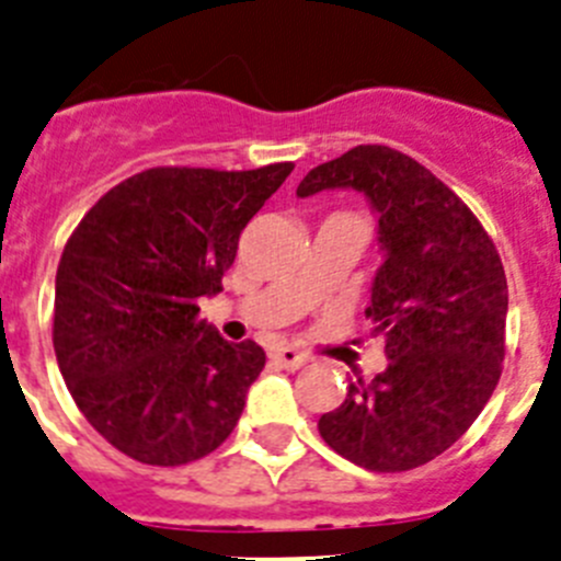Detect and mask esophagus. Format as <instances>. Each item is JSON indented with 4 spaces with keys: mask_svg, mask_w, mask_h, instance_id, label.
I'll return each mask as SVG.
<instances>
[{
    "mask_svg": "<svg viewBox=\"0 0 561 561\" xmlns=\"http://www.w3.org/2000/svg\"><path fill=\"white\" fill-rule=\"evenodd\" d=\"M271 357H274L282 368H287V371H296V368H301L310 363V357L301 355V352H296V350H290V346H279V350L271 352Z\"/></svg>",
    "mask_w": 561,
    "mask_h": 561,
    "instance_id": "34e87169",
    "label": "esophagus"
}]
</instances>
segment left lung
I'll use <instances>...</instances> for the list:
<instances>
[{"label": "left lung", "instance_id": "1", "mask_svg": "<svg viewBox=\"0 0 561 561\" xmlns=\"http://www.w3.org/2000/svg\"><path fill=\"white\" fill-rule=\"evenodd\" d=\"M324 190H355L377 215L382 265L366 318L388 366L371 382H350L318 433L357 467L405 472L453 447L501 380L503 262L467 204L400 150L357 145L312 168L296 195Z\"/></svg>", "mask_w": 561, "mask_h": 561}]
</instances>
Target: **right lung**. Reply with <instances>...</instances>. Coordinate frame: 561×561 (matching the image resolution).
<instances>
[{"instance_id": "right-lung-1", "label": "right lung", "mask_w": 561, "mask_h": 561, "mask_svg": "<svg viewBox=\"0 0 561 561\" xmlns=\"http://www.w3.org/2000/svg\"><path fill=\"white\" fill-rule=\"evenodd\" d=\"M290 170H145L69 237L55 276V357L75 405L125 456L179 467L234 431L265 352L220 337L198 299L224 290L240 231Z\"/></svg>"}]
</instances>
